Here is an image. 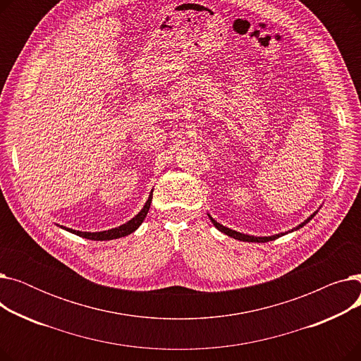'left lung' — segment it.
<instances>
[{"label": "left lung", "mask_w": 361, "mask_h": 361, "mask_svg": "<svg viewBox=\"0 0 361 361\" xmlns=\"http://www.w3.org/2000/svg\"><path fill=\"white\" fill-rule=\"evenodd\" d=\"M317 214V211L316 212H313L305 222H301V224H298L295 228H293V230H290V231H286V233H279V234H275V235H269V237H255V235H249V234H243V233H238V231H234V230H231V228H228V226H224L222 224H219V222H216L209 214H207V216H209V219H211V222L216 226V228L221 231V233H224V234H226L228 237H231V238H235V240H240V241H249V243H268V241H272V240H276V238H279V237H282V235H286V234H288V233H293V231H297V230H300V228H302V226H305L309 221H312V218H314V215Z\"/></svg>", "instance_id": "obj_1"}]
</instances>
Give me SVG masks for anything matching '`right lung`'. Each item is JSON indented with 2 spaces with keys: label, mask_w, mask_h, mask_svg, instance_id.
Segmentation results:
<instances>
[{
  "label": "right lung",
  "mask_w": 361,
  "mask_h": 361,
  "mask_svg": "<svg viewBox=\"0 0 361 361\" xmlns=\"http://www.w3.org/2000/svg\"><path fill=\"white\" fill-rule=\"evenodd\" d=\"M152 195H154V190L150 192L145 206L142 207V211L135 216L131 218L130 221H127L126 224L120 225V226H116V228H111V230H106V231H98V233H86V231H75L73 228H67V226H63V225H59L60 228L71 233V234H75L79 237H83V238H87V240H93V241H106V240H116V238H121V237H126L131 233H135L139 226L142 225V222L145 221L147 212H149V207H150V202H152Z\"/></svg>",
  "instance_id": "1"
}]
</instances>
